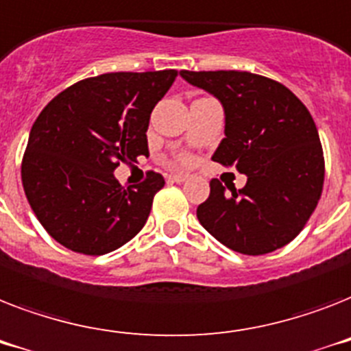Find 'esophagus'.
<instances>
[{
    "label": "esophagus",
    "mask_w": 351,
    "mask_h": 351,
    "mask_svg": "<svg viewBox=\"0 0 351 351\" xmlns=\"http://www.w3.org/2000/svg\"><path fill=\"white\" fill-rule=\"evenodd\" d=\"M186 179H189L186 173H170L168 176V181H172V183H184Z\"/></svg>",
    "instance_id": "obj_1"
}]
</instances>
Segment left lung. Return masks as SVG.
I'll return each mask as SVG.
<instances>
[{"label":"left lung","mask_w":351,"mask_h":351,"mask_svg":"<svg viewBox=\"0 0 351 351\" xmlns=\"http://www.w3.org/2000/svg\"><path fill=\"white\" fill-rule=\"evenodd\" d=\"M181 75L224 108V139L212 159L248 178L241 190L212 179L208 199L197 206L199 223L239 254L282 248L321 199L324 158L312 114L293 92L265 75L239 70H181Z\"/></svg>","instance_id":"obj_1"}]
</instances>
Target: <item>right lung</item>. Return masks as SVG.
Listing matches in <instances>:
<instances>
[{"instance_id": "obj_1", "label": "right lung", "mask_w": 351, "mask_h": 351, "mask_svg": "<svg viewBox=\"0 0 351 351\" xmlns=\"http://www.w3.org/2000/svg\"><path fill=\"white\" fill-rule=\"evenodd\" d=\"M178 70L110 72L81 80L45 106L30 130L21 181L30 208L60 245L103 255L139 234L161 173L123 189L119 162L148 156L147 130Z\"/></svg>"}]
</instances>
